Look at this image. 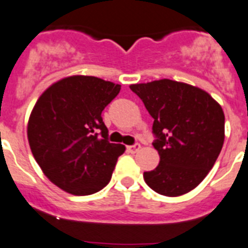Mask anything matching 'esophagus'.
Returning <instances> with one entry per match:
<instances>
[{
    "label": "esophagus",
    "instance_id": "esophagus-1",
    "mask_svg": "<svg viewBox=\"0 0 248 248\" xmlns=\"http://www.w3.org/2000/svg\"><path fill=\"white\" fill-rule=\"evenodd\" d=\"M140 149H141L140 143H135V145H132V146H128L127 147L128 151H130V153H132V154L137 153V151H139V150H140Z\"/></svg>",
    "mask_w": 248,
    "mask_h": 248
}]
</instances>
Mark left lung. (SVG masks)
Segmentation results:
<instances>
[{"label": "left lung", "mask_w": 248, "mask_h": 248, "mask_svg": "<svg viewBox=\"0 0 248 248\" xmlns=\"http://www.w3.org/2000/svg\"><path fill=\"white\" fill-rule=\"evenodd\" d=\"M130 88L154 118L153 145L160 163L143 172L146 184L166 197L193 190L213 168L223 146L222 107L204 91L170 79Z\"/></svg>", "instance_id": "left-lung-1"}]
</instances>
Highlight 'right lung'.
<instances>
[{
	"instance_id": "right-lung-1",
	"label": "right lung",
	"mask_w": 248,
	"mask_h": 248,
	"mask_svg": "<svg viewBox=\"0 0 248 248\" xmlns=\"http://www.w3.org/2000/svg\"><path fill=\"white\" fill-rule=\"evenodd\" d=\"M121 85L74 76L54 83L37 99L28 124L31 153L60 189L89 195L109 183L124 146L108 141L102 111Z\"/></svg>"
}]
</instances>
